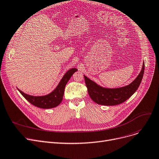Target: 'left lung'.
<instances>
[{
    "label": "left lung",
    "mask_w": 159,
    "mask_h": 159,
    "mask_svg": "<svg viewBox=\"0 0 159 159\" xmlns=\"http://www.w3.org/2000/svg\"><path fill=\"white\" fill-rule=\"evenodd\" d=\"M144 66L143 63L140 73L133 82L127 86L118 88H102L84 75L89 97L95 102L101 105L114 106L125 102L139 88L143 78Z\"/></svg>",
    "instance_id": "1"
}]
</instances>
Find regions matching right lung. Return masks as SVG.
<instances>
[{"label": "right lung", "mask_w": 159, "mask_h": 159, "mask_svg": "<svg viewBox=\"0 0 159 159\" xmlns=\"http://www.w3.org/2000/svg\"><path fill=\"white\" fill-rule=\"evenodd\" d=\"M77 71V68H72L67 71L59 82L57 87L48 95L43 96H32L26 94L17 88L19 92L32 105L41 108H52L57 107L63 99L64 89L66 84L73 74Z\"/></svg>", "instance_id": "right-lung-1"}]
</instances>
